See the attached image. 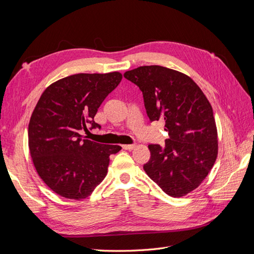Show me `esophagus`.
I'll list each match as a JSON object with an SVG mask.
<instances>
[{
    "mask_svg": "<svg viewBox=\"0 0 254 254\" xmlns=\"http://www.w3.org/2000/svg\"><path fill=\"white\" fill-rule=\"evenodd\" d=\"M122 147L124 148V149H126V150H132L135 147V145H133V144H125V145H123Z\"/></svg>",
    "mask_w": 254,
    "mask_h": 254,
    "instance_id": "34e87169",
    "label": "esophagus"
}]
</instances>
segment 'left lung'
Instances as JSON below:
<instances>
[{
	"label": "left lung",
	"mask_w": 254,
	"mask_h": 254,
	"mask_svg": "<svg viewBox=\"0 0 254 254\" xmlns=\"http://www.w3.org/2000/svg\"><path fill=\"white\" fill-rule=\"evenodd\" d=\"M124 77L140 88L149 120L163 119L170 136L164 146L148 145L150 159L144 171L167 195L186 196L200 186L217 158L210 102L188 75L165 66H139Z\"/></svg>",
	"instance_id": "1"
}]
</instances>
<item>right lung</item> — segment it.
Wrapping results in <instances>:
<instances>
[{"label":"right lung","mask_w":254,"mask_h":254,"mask_svg":"<svg viewBox=\"0 0 254 254\" xmlns=\"http://www.w3.org/2000/svg\"><path fill=\"white\" fill-rule=\"evenodd\" d=\"M120 72L75 74L53 82L38 101L28 124V147L38 175L56 194L87 198L108 172L119 145L92 142L80 134L101 128L99 106L122 80Z\"/></svg>","instance_id":"obj_1"}]
</instances>
